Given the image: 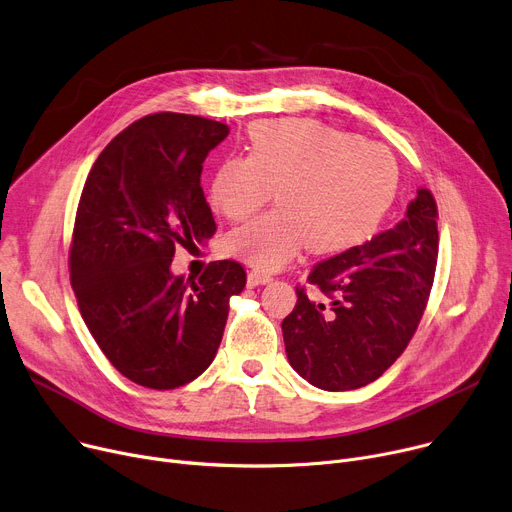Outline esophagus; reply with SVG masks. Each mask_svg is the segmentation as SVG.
Here are the masks:
<instances>
[{"label":"esophagus","instance_id":"1","mask_svg":"<svg viewBox=\"0 0 512 512\" xmlns=\"http://www.w3.org/2000/svg\"><path fill=\"white\" fill-rule=\"evenodd\" d=\"M271 282V278L267 276V274H261V271H249V276H247V284L251 286V288H255V286H261V284H269Z\"/></svg>","mask_w":512,"mask_h":512}]
</instances>
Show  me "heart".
I'll list each match as a JSON object with an SVG mask.
<instances>
[{
	"label": "heart",
	"mask_w": 512,
	"mask_h": 512,
	"mask_svg": "<svg viewBox=\"0 0 512 512\" xmlns=\"http://www.w3.org/2000/svg\"><path fill=\"white\" fill-rule=\"evenodd\" d=\"M399 185L393 154L319 121H263L249 131V156L216 168L210 201L241 222L276 191L278 210L226 236L228 255L257 269H280L302 249L317 255L362 245L389 212Z\"/></svg>",
	"instance_id": "b5f03b06"
}]
</instances>
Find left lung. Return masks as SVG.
<instances>
[{
    "mask_svg": "<svg viewBox=\"0 0 512 512\" xmlns=\"http://www.w3.org/2000/svg\"><path fill=\"white\" fill-rule=\"evenodd\" d=\"M436 218L432 193L418 189L395 228L311 269L306 282L331 304L296 288L294 311L282 321L288 362L302 379L325 391L360 389L403 354L434 282Z\"/></svg>",
    "mask_w": 512,
    "mask_h": 512,
    "instance_id": "1",
    "label": "left lung"
}]
</instances>
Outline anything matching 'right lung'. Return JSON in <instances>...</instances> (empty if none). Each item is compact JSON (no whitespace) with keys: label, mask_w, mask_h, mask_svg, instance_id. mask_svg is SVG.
I'll return each mask as SVG.
<instances>
[{"label":"right lung","mask_w":512,"mask_h":512,"mask_svg":"<svg viewBox=\"0 0 512 512\" xmlns=\"http://www.w3.org/2000/svg\"><path fill=\"white\" fill-rule=\"evenodd\" d=\"M228 125L156 113L100 152L76 212L70 278L86 327L109 362L148 389H177L216 358L228 300L247 274L224 259L193 280L173 276L175 249L216 232L201 164Z\"/></svg>","instance_id":"right-lung-1"}]
</instances>
